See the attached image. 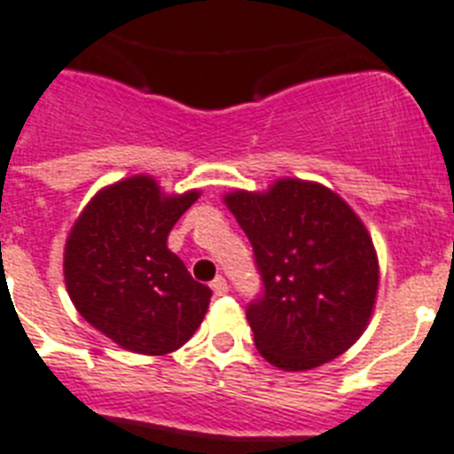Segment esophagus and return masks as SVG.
I'll return each mask as SVG.
<instances>
[{
  "instance_id": "obj_1",
  "label": "esophagus",
  "mask_w": 454,
  "mask_h": 454,
  "mask_svg": "<svg viewBox=\"0 0 454 454\" xmlns=\"http://www.w3.org/2000/svg\"><path fill=\"white\" fill-rule=\"evenodd\" d=\"M211 289L215 296H224V294L230 292V285H227V280H224V278H215V280L211 282Z\"/></svg>"
}]
</instances>
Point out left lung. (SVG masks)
Instances as JSON below:
<instances>
[{
	"label": "left lung",
	"instance_id": "1",
	"mask_svg": "<svg viewBox=\"0 0 454 454\" xmlns=\"http://www.w3.org/2000/svg\"><path fill=\"white\" fill-rule=\"evenodd\" d=\"M253 243L264 296L246 317L270 365L305 372L344 354L365 333L377 303L372 236L326 185L278 179L264 192L224 195Z\"/></svg>",
	"mask_w": 454,
	"mask_h": 454
}]
</instances>
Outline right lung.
I'll return each mask as SVG.
<instances>
[{
    "label": "right lung",
    "instance_id": "right-lung-1",
    "mask_svg": "<svg viewBox=\"0 0 454 454\" xmlns=\"http://www.w3.org/2000/svg\"><path fill=\"white\" fill-rule=\"evenodd\" d=\"M200 197L162 192L149 174L98 190L64 247V280L84 319L126 351L165 356L184 347L211 303V289L168 247L176 220Z\"/></svg>",
    "mask_w": 454,
    "mask_h": 454
}]
</instances>
